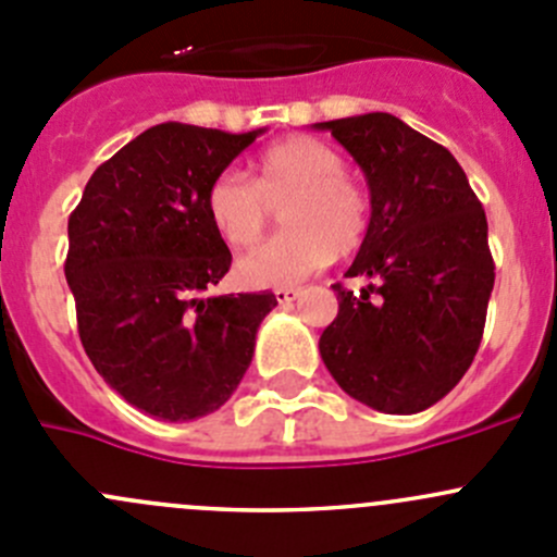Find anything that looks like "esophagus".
<instances>
[{"mask_svg":"<svg viewBox=\"0 0 557 557\" xmlns=\"http://www.w3.org/2000/svg\"><path fill=\"white\" fill-rule=\"evenodd\" d=\"M301 296V288H277L274 290V299L280 301V305H290V301H296Z\"/></svg>","mask_w":557,"mask_h":557,"instance_id":"obj_1","label":"esophagus"}]
</instances>
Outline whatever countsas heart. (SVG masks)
Here are the masks:
<instances>
[{"label": "heart", "instance_id": "1", "mask_svg": "<svg viewBox=\"0 0 557 557\" xmlns=\"http://www.w3.org/2000/svg\"><path fill=\"white\" fill-rule=\"evenodd\" d=\"M288 228L237 261L247 288H290L329 267L336 252L361 247L369 228V196L331 145L294 137L263 150L256 177L228 170L212 180L205 210L228 247H250L267 232L269 207H283Z\"/></svg>", "mask_w": 557, "mask_h": 557}]
</instances>
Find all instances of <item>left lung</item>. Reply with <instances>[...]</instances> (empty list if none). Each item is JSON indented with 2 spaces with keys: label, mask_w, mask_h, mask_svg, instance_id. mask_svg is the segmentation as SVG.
Here are the masks:
<instances>
[{
  "label": "left lung",
  "mask_w": 557,
  "mask_h": 557,
  "mask_svg": "<svg viewBox=\"0 0 557 557\" xmlns=\"http://www.w3.org/2000/svg\"><path fill=\"white\" fill-rule=\"evenodd\" d=\"M352 156L372 196L367 237L334 285L339 312L320 358L347 396L387 414L445 398L471 367L491 301L493 256L480 199L453 153L391 112L314 123Z\"/></svg>",
  "instance_id": "1"
}]
</instances>
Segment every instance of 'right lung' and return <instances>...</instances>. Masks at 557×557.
<instances>
[{"instance_id":"1","label":"right lung","mask_w":557,"mask_h":557,"mask_svg":"<svg viewBox=\"0 0 557 557\" xmlns=\"http://www.w3.org/2000/svg\"><path fill=\"white\" fill-rule=\"evenodd\" d=\"M263 132L159 123L91 174L70 215L64 274L81 342L145 414L185 423L221 409L277 307L269 290L210 294L232 252L207 218V190Z\"/></svg>"}]
</instances>
